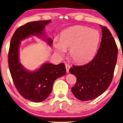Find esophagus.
<instances>
[{"label": "esophagus", "mask_w": 123, "mask_h": 123, "mask_svg": "<svg viewBox=\"0 0 123 123\" xmlns=\"http://www.w3.org/2000/svg\"><path fill=\"white\" fill-rule=\"evenodd\" d=\"M65 67H66V72L67 73H68L69 72V69L70 68V65H68V64H65Z\"/></svg>", "instance_id": "34e87169"}]
</instances>
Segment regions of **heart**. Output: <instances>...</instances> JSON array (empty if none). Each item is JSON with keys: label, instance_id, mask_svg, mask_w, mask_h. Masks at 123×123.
I'll use <instances>...</instances> for the list:
<instances>
[{"label": "heart", "instance_id": "b5f03b06", "mask_svg": "<svg viewBox=\"0 0 123 123\" xmlns=\"http://www.w3.org/2000/svg\"><path fill=\"white\" fill-rule=\"evenodd\" d=\"M100 41V34L96 30L78 25L66 30L62 34L60 42L56 41L55 52L64 56L70 50V56L76 63H84L95 54Z\"/></svg>", "mask_w": 123, "mask_h": 123}]
</instances>
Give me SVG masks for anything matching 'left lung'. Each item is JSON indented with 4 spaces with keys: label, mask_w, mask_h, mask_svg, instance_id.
<instances>
[{
    "label": "left lung",
    "mask_w": 123,
    "mask_h": 123,
    "mask_svg": "<svg viewBox=\"0 0 123 123\" xmlns=\"http://www.w3.org/2000/svg\"><path fill=\"white\" fill-rule=\"evenodd\" d=\"M102 31L100 47L93 59L83 65H73L69 69V72L76 77L72 92L81 101L97 98L108 89L112 81L118 48L109 30L102 26Z\"/></svg>",
    "instance_id": "1"
}]
</instances>
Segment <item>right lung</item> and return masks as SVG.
I'll return each mask as SVG.
<instances>
[{
	"instance_id": "obj_1",
	"label": "right lung",
	"mask_w": 123,
	"mask_h": 123,
	"mask_svg": "<svg viewBox=\"0 0 123 123\" xmlns=\"http://www.w3.org/2000/svg\"><path fill=\"white\" fill-rule=\"evenodd\" d=\"M50 22V20L37 21L18 27L10 42L8 66L14 84L23 98L35 102H41L48 98L52 91L55 81L65 75V66L64 63L55 65L47 62L36 71H28L20 64L18 49L20 42L30 36L45 37L44 27ZM47 41L49 44H52V40L47 38Z\"/></svg>"
}]
</instances>
